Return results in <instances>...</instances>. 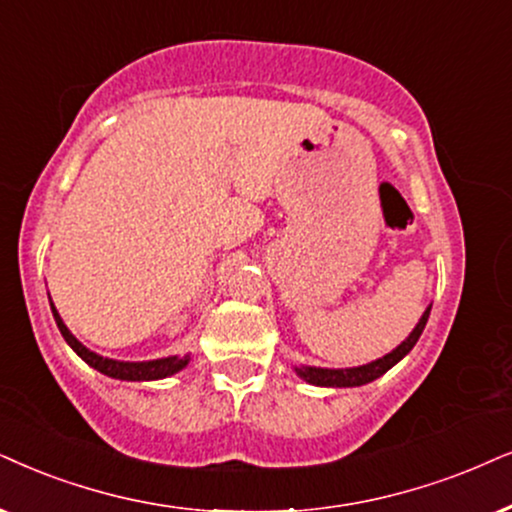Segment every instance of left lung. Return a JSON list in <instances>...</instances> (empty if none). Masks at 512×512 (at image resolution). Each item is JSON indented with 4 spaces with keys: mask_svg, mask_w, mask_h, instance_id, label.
I'll return each instance as SVG.
<instances>
[{
    "mask_svg": "<svg viewBox=\"0 0 512 512\" xmlns=\"http://www.w3.org/2000/svg\"><path fill=\"white\" fill-rule=\"evenodd\" d=\"M428 316H430V307L425 309V314L420 316L418 326L413 328V333L406 338L404 342L397 349H392L390 354H385L383 359L378 361H371V364L366 366H359V368H342V371H333V368H295L297 373H300V378L307 380V383L312 385H321V387H357V385H366L371 383V380L380 378V375L390 371V368L397 364L399 359H404L406 354L411 352L413 345H416L420 333H423L425 323H428Z\"/></svg>",
    "mask_w": 512,
    "mask_h": 512,
    "instance_id": "left-lung-1",
    "label": "left lung"
}]
</instances>
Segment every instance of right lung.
I'll use <instances>...</instances> for the list:
<instances>
[{
    "mask_svg": "<svg viewBox=\"0 0 512 512\" xmlns=\"http://www.w3.org/2000/svg\"><path fill=\"white\" fill-rule=\"evenodd\" d=\"M51 312H54L58 331H61L68 345L75 349L77 357H82L89 366L96 368V371L103 375H111V378H118V380H158L181 371V368L189 364V357H167V359H155V361H115V359L99 357V354L89 352V349L68 331L66 323H63V319L58 316L54 307H51Z\"/></svg>",
    "mask_w": 512,
    "mask_h": 512,
    "instance_id": "obj_1",
    "label": "right lung"
}]
</instances>
